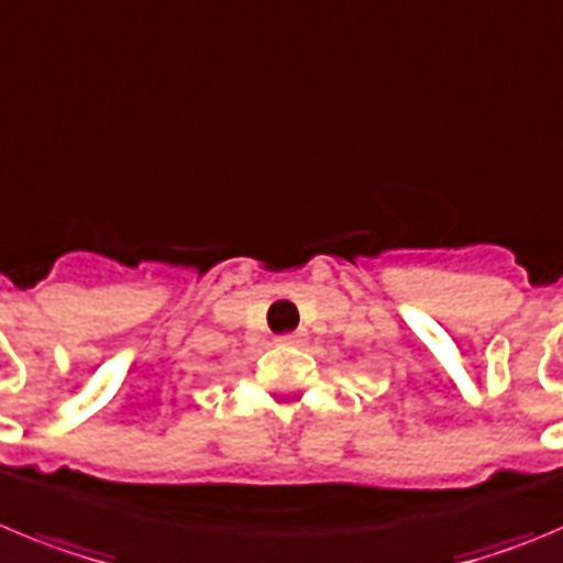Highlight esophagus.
Wrapping results in <instances>:
<instances>
[{"instance_id": "34e87169", "label": "esophagus", "mask_w": 563, "mask_h": 563, "mask_svg": "<svg viewBox=\"0 0 563 563\" xmlns=\"http://www.w3.org/2000/svg\"><path fill=\"white\" fill-rule=\"evenodd\" d=\"M300 333H286V336L277 339V344H283V347H294V344H300Z\"/></svg>"}]
</instances>
